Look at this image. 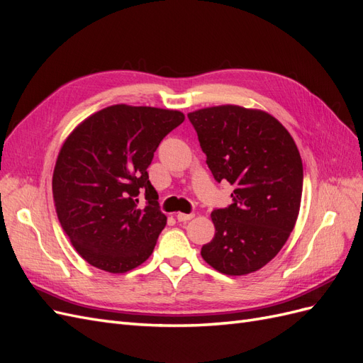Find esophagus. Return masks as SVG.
Wrapping results in <instances>:
<instances>
[{"label":"esophagus","mask_w":363,"mask_h":363,"mask_svg":"<svg viewBox=\"0 0 363 363\" xmlns=\"http://www.w3.org/2000/svg\"><path fill=\"white\" fill-rule=\"evenodd\" d=\"M194 216H195L194 213H177V215H175V218H177L179 221H182V223L189 221V219H192Z\"/></svg>","instance_id":"34e87169"}]
</instances>
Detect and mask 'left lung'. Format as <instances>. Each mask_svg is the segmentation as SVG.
I'll use <instances>...</instances> for the list:
<instances>
[{"mask_svg": "<svg viewBox=\"0 0 363 363\" xmlns=\"http://www.w3.org/2000/svg\"><path fill=\"white\" fill-rule=\"evenodd\" d=\"M216 182L233 186V204L211 218L215 236L203 259L225 276H247L286 244L298 218L303 162L289 131L260 108L235 104L188 113Z\"/></svg>", "mask_w": 363, "mask_h": 363, "instance_id": "8db88e82", "label": "left lung"}]
</instances>
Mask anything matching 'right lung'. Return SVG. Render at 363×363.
Masks as SVG:
<instances>
[{
    "mask_svg": "<svg viewBox=\"0 0 363 363\" xmlns=\"http://www.w3.org/2000/svg\"><path fill=\"white\" fill-rule=\"evenodd\" d=\"M184 115L169 108L115 104L87 116L65 139L52 172L63 232L89 265L124 274L142 265L167 225L147 168L160 140ZM146 191L149 204L137 206Z\"/></svg>",
    "mask_w": 363,
    "mask_h": 363,
    "instance_id": "add662e5",
    "label": "right lung"
}]
</instances>
